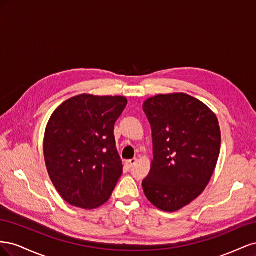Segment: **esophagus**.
<instances>
[{"label":"esophagus","mask_w":256,"mask_h":256,"mask_svg":"<svg viewBox=\"0 0 256 256\" xmlns=\"http://www.w3.org/2000/svg\"><path fill=\"white\" fill-rule=\"evenodd\" d=\"M136 161H138V159H136V158H134V159L127 160V166H128V168H132V166H134L136 164Z\"/></svg>","instance_id":"1"}]
</instances>
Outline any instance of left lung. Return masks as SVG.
<instances>
[{
	"label": "left lung",
	"instance_id": "left-lung-1",
	"mask_svg": "<svg viewBox=\"0 0 256 256\" xmlns=\"http://www.w3.org/2000/svg\"><path fill=\"white\" fill-rule=\"evenodd\" d=\"M152 127L154 160L142 186L150 202L176 212L204 191L219 158L216 114L187 94L157 95L143 104Z\"/></svg>",
	"mask_w": 256,
	"mask_h": 256
}]
</instances>
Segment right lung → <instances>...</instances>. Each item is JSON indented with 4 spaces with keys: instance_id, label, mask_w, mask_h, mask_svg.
I'll use <instances>...</instances> for the list:
<instances>
[{
    "instance_id": "1",
    "label": "right lung",
    "mask_w": 256,
    "mask_h": 256,
    "mask_svg": "<svg viewBox=\"0 0 256 256\" xmlns=\"http://www.w3.org/2000/svg\"><path fill=\"white\" fill-rule=\"evenodd\" d=\"M126 104L122 96L83 94L66 100L51 115L44 132V161L67 203L92 209L110 198L122 174L114 125Z\"/></svg>"
}]
</instances>
